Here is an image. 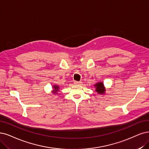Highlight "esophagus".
I'll list each match as a JSON object with an SVG mask.
<instances>
[{"label":"esophagus","mask_w":149,"mask_h":149,"mask_svg":"<svg viewBox=\"0 0 149 149\" xmlns=\"http://www.w3.org/2000/svg\"><path fill=\"white\" fill-rule=\"evenodd\" d=\"M81 84H82V82L81 81H74V84L75 85H81Z\"/></svg>","instance_id":"esophagus-1"}]
</instances>
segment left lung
Segmentation results:
<instances>
[{
    "instance_id": "obj_1",
    "label": "left lung",
    "mask_w": 149,
    "mask_h": 149,
    "mask_svg": "<svg viewBox=\"0 0 149 149\" xmlns=\"http://www.w3.org/2000/svg\"><path fill=\"white\" fill-rule=\"evenodd\" d=\"M95 86H96V91H97L99 94H103L104 93H105L106 90L104 88L103 84L101 83V82L96 84Z\"/></svg>"
}]
</instances>
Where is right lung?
Segmentation results:
<instances>
[{
  "mask_svg": "<svg viewBox=\"0 0 149 149\" xmlns=\"http://www.w3.org/2000/svg\"><path fill=\"white\" fill-rule=\"evenodd\" d=\"M53 88H54L53 93H56L57 91H58L59 86H53Z\"/></svg>",
  "mask_w": 149,
  "mask_h": 149,
  "instance_id": "1",
  "label": "right lung"
}]
</instances>
